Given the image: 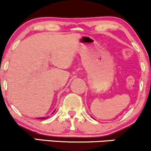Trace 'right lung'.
I'll list each match as a JSON object with an SVG mask.
<instances>
[{
  "mask_svg": "<svg viewBox=\"0 0 151 151\" xmlns=\"http://www.w3.org/2000/svg\"><path fill=\"white\" fill-rule=\"evenodd\" d=\"M47 119V117H40V118H38V119Z\"/></svg>",
  "mask_w": 151,
  "mask_h": 151,
  "instance_id": "right-lung-1",
  "label": "right lung"
}]
</instances>
